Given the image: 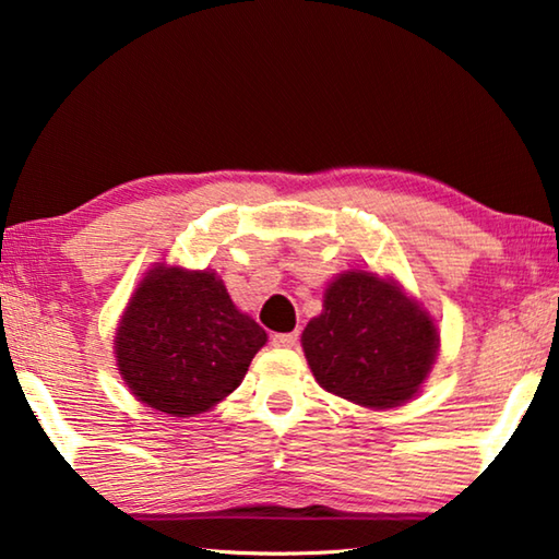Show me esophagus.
<instances>
[{
	"mask_svg": "<svg viewBox=\"0 0 559 559\" xmlns=\"http://www.w3.org/2000/svg\"><path fill=\"white\" fill-rule=\"evenodd\" d=\"M271 343L276 347H296L298 343V333H276L271 337Z\"/></svg>",
	"mask_w": 559,
	"mask_h": 559,
	"instance_id": "1",
	"label": "esophagus"
}]
</instances>
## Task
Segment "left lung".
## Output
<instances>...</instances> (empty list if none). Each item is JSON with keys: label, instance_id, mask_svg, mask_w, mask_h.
<instances>
[{"label": "left lung", "instance_id": "1", "mask_svg": "<svg viewBox=\"0 0 559 559\" xmlns=\"http://www.w3.org/2000/svg\"><path fill=\"white\" fill-rule=\"evenodd\" d=\"M302 349L323 390L355 404L396 406L431 370L439 335L394 283L347 271L330 283L323 313L302 330Z\"/></svg>", "mask_w": 559, "mask_h": 559}]
</instances>
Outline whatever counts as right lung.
Returning <instances> with one entry per match:
<instances>
[{"instance_id":"obj_1","label":"right lung","mask_w":559,"mask_h":559,"mask_svg":"<svg viewBox=\"0 0 559 559\" xmlns=\"http://www.w3.org/2000/svg\"><path fill=\"white\" fill-rule=\"evenodd\" d=\"M263 345L266 330L236 310L214 273L157 266L120 320L116 357L140 402L192 416L231 394Z\"/></svg>"}]
</instances>
